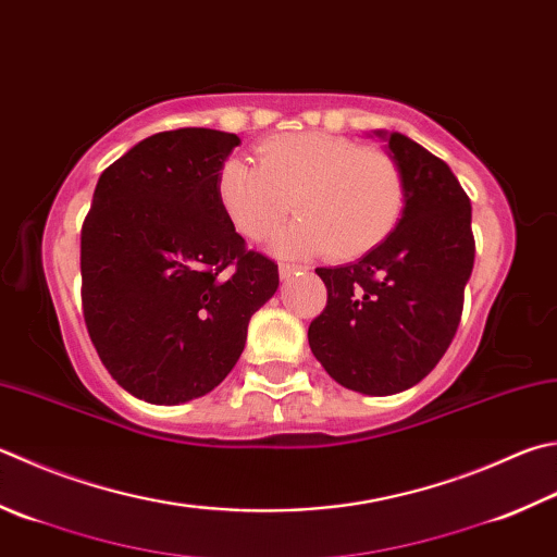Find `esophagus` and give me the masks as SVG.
<instances>
[{"label": "esophagus", "mask_w": 557, "mask_h": 557, "mask_svg": "<svg viewBox=\"0 0 557 557\" xmlns=\"http://www.w3.org/2000/svg\"><path fill=\"white\" fill-rule=\"evenodd\" d=\"M298 271H300V267H296V264H281L278 276H281V281H288L293 274H298Z\"/></svg>", "instance_id": "1"}]
</instances>
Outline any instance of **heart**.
I'll use <instances>...</instances> for the list:
<instances>
[{"label": "heart", "instance_id": "obj_1", "mask_svg": "<svg viewBox=\"0 0 557 557\" xmlns=\"http://www.w3.org/2000/svg\"><path fill=\"white\" fill-rule=\"evenodd\" d=\"M218 203L230 225L249 243H261L293 211L300 218L274 237L278 255L359 259L385 243L405 206L403 174L391 154L342 135L283 133L257 148V166L223 164Z\"/></svg>", "mask_w": 557, "mask_h": 557}]
</instances>
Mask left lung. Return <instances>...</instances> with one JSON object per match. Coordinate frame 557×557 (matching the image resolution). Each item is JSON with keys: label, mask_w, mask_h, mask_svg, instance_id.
<instances>
[{"label": "left lung", "mask_w": 557, "mask_h": 557, "mask_svg": "<svg viewBox=\"0 0 557 557\" xmlns=\"http://www.w3.org/2000/svg\"><path fill=\"white\" fill-rule=\"evenodd\" d=\"M373 135L403 174V215L359 261L314 269L327 308L310 322L308 342L339 385L393 395L432 373L454 342L475 239L470 198L450 166L403 133Z\"/></svg>", "instance_id": "8db88e82"}]
</instances>
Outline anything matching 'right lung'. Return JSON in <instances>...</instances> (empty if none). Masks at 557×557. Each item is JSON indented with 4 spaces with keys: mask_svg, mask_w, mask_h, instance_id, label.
<instances>
[{
    "mask_svg": "<svg viewBox=\"0 0 557 557\" xmlns=\"http://www.w3.org/2000/svg\"><path fill=\"white\" fill-rule=\"evenodd\" d=\"M235 133L150 135L99 176L82 225V308L101 363L152 405L211 393L233 371L278 267L218 203Z\"/></svg>",
    "mask_w": 557,
    "mask_h": 557,
    "instance_id": "add662e5",
    "label": "right lung"
}]
</instances>
